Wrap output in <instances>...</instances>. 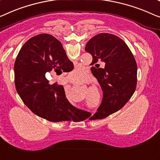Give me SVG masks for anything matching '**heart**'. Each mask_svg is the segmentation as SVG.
<instances>
[{
  "label": "heart",
  "instance_id": "obj_1",
  "mask_svg": "<svg viewBox=\"0 0 160 160\" xmlns=\"http://www.w3.org/2000/svg\"><path fill=\"white\" fill-rule=\"evenodd\" d=\"M87 72L83 68H77L74 70L70 75V80L74 84H79L87 78Z\"/></svg>",
  "mask_w": 160,
  "mask_h": 160
}]
</instances>
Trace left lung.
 <instances>
[{
  "label": "left lung",
  "mask_w": 160,
  "mask_h": 160,
  "mask_svg": "<svg viewBox=\"0 0 160 160\" xmlns=\"http://www.w3.org/2000/svg\"><path fill=\"white\" fill-rule=\"evenodd\" d=\"M85 50L92 57L91 72L103 91L101 106L90 120L103 119L122 108L134 93L137 65L127 44L114 34L94 36ZM101 62L105 64L103 68Z\"/></svg>",
  "instance_id": "8db88e82"
}]
</instances>
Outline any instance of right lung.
Returning <instances> with one entry per match:
<instances>
[{"instance_id": "add662e5", "label": "right lung", "mask_w": 160, "mask_h": 160, "mask_svg": "<svg viewBox=\"0 0 160 160\" xmlns=\"http://www.w3.org/2000/svg\"><path fill=\"white\" fill-rule=\"evenodd\" d=\"M72 69L73 64L59 40L48 34L36 35L23 45L16 57V91L33 113L51 122L85 120L90 113L71 105L62 85L49 84L45 78L46 72L52 70L58 74Z\"/></svg>"}]
</instances>
